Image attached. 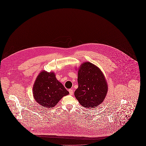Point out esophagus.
<instances>
[{
  "mask_svg": "<svg viewBox=\"0 0 146 146\" xmlns=\"http://www.w3.org/2000/svg\"><path fill=\"white\" fill-rule=\"evenodd\" d=\"M68 91H69V92H70V95H72L73 94V90L72 89H70L68 90Z\"/></svg>",
  "mask_w": 146,
  "mask_h": 146,
  "instance_id": "1",
  "label": "esophagus"
}]
</instances>
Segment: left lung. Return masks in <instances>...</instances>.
<instances>
[{
	"label": "left lung",
	"mask_w": 146,
	"mask_h": 146,
	"mask_svg": "<svg viewBox=\"0 0 146 146\" xmlns=\"http://www.w3.org/2000/svg\"><path fill=\"white\" fill-rule=\"evenodd\" d=\"M78 88L74 95L79 104L86 108H94L104 100L108 86L101 70L90 62L84 63L78 70Z\"/></svg>",
	"instance_id": "8db88e82"
}]
</instances>
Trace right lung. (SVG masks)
<instances>
[{
  "label": "right lung",
  "mask_w": 146,
  "mask_h": 146,
  "mask_svg": "<svg viewBox=\"0 0 146 146\" xmlns=\"http://www.w3.org/2000/svg\"><path fill=\"white\" fill-rule=\"evenodd\" d=\"M33 93L35 101L42 107H55L63 96L69 94L53 72H42L35 82Z\"/></svg>",
  "instance_id": "right-lung-1"
}]
</instances>
